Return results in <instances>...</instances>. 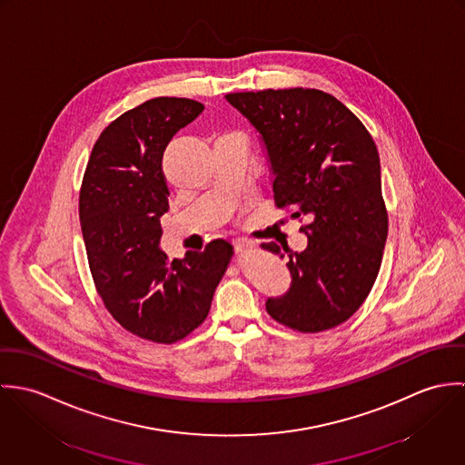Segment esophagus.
I'll return each instance as SVG.
<instances>
[{"instance_id": "34e87169", "label": "esophagus", "mask_w": 465, "mask_h": 465, "mask_svg": "<svg viewBox=\"0 0 465 465\" xmlns=\"http://www.w3.org/2000/svg\"><path fill=\"white\" fill-rule=\"evenodd\" d=\"M232 245H234L236 252H247L254 247V242L247 240V238H236V240H232Z\"/></svg>"}]
</instances>
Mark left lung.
<instances>
[{"label": "left lung", "mask_w": 465, "mask_h": 465, "mask_svg": "<svg viewBox=\"0 0 465 465\" xmlns=\"http://www.w3.org/2000/svg\"><path fill=\"white\" fill-rule=\"evenodd\" d=\"M265 141L275 205L306 218L304 252L270 242L290 288L266 299L268 315L299 332L328 331L351 319L378 277L389 234L380 153L365 125L319 89L225 94Z\"/></svg>", "instance_id": "obj_1"}]
</instances>
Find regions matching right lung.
Listing matches in <instances>:
<instances>
[{"label": "right lung", "instance_id": "1", "mask_svg": "<svg viewBox=\"0 0 465 465\" xmlns=\"http://www.w3.org/2000/svg\"><path fill=\"white\" fill-rule=\"evenodd\" d=\"M203 105L152 98L111 122L87 161L78 213L94 288L113 319L155 343H175L205 321L232 247L213 240L170 260L159 249L168 211L163 153Z\"/></svg>", "mask_w": 465, "mask_h": 465}]
</instances>
